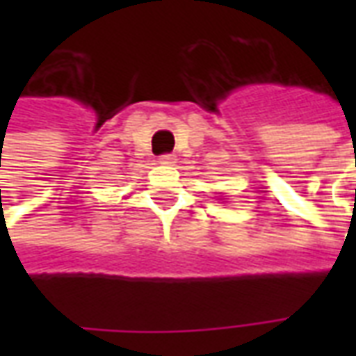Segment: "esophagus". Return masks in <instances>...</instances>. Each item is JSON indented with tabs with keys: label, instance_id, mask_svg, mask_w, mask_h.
<instances>
[{
	"label": "esophagus",
	"instance_id": "34e87169",
	"mask_svg": "<svg viewBox=\"0 0 356 356\" xmlns=\"http://www.w3.org/2000/svg\"><path fill=\"white\" fill-rule=\"evenodd\" d=\"M158 162L165 163V165H173V163L177 162V156L175 154H162L158 158Z\"/></svg>",
	"mask_w": 356,
	"mask_h": 356
}]
</instances>
